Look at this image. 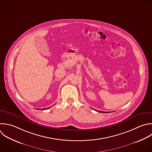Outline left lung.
<instances>
[{
  "mask_svg": "<svg viewBox=\"0 0 152 152\" xmlns=\"http://www.w3.org/2000/svg\"><path fill=\"white\" fill-rule=\"evenodd\" d=\"M97 112H102H102H102V111H99V110H97Z\"/></svg>",
  "mask_w": 152,
  "mask_h": 152,
  "instance_id": "8db88e82",
  "label": "left lung"
}]
</instances>
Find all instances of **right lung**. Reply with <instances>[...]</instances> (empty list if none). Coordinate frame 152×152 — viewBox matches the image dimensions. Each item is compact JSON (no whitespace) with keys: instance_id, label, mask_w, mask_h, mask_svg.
Wrapping results in <instances>:
<instances>
[{"instance_id":"1","label":"right lung","mask_w":152,"mask_h":152,"mask_svg":"<svg viewBox=\"0 0 152 152\" xmlns=\"http://www.w3.org/2000/svg\"><path fill=\"white\" fill-rule=\"evenodd\" d=\"M49 107H48V108H46V109H39V110H46V109H48V108H49Z\"/></svg>"}]
</instances>
